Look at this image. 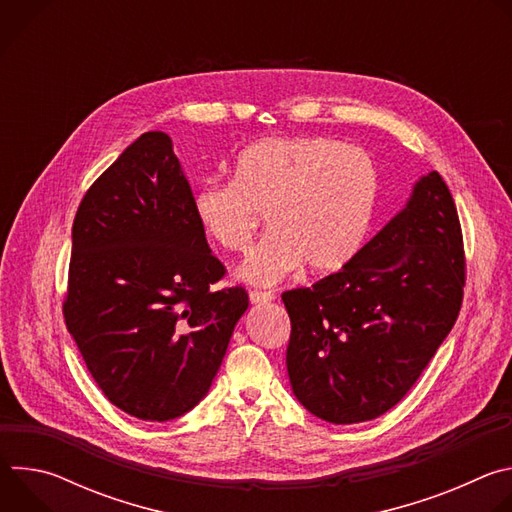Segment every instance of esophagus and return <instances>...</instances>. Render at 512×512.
Masks as SVG:
<instances>
[{"instance_id":"esophagus-1","label":"esophagus","mask_w":512,"mask_h":512,"mask_svg":"<svg viewBox=\"0 0 512 512\" xmlns=\"http://www.w3.org/2000/svg\"><path fill=\"white\" fill-rule=\"evenodd\" d=\"M249 300L251 304H267L271 300H275V294L273 291H259V289H253L249 294Z\"/></svg>"}]
</instances>
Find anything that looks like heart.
<instances>
[{
    "label": "heart",
    "mask_w": 512,
    "mask_h": 512,
    "mask_svg": "<svg viewBox=\"0 0 512 512\" xmlns=\"http://www.w3.org/2000/svg\"><path fill=\"white\" fill-rule=\"evenodd\" d=\"M379 176L358 145L328 137L261 139L235 162L233 182H204L192 198L204 235L245 253L267 214L271 233L241 275L271 285L304 263L316 273L344 267L360 249L377 204Z\"/></svg>",
    "instance_id": "1"
}]
</instances>
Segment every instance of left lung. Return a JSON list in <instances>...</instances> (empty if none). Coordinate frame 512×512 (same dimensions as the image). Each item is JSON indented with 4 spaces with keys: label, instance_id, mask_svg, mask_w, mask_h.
Segmentation results:
<instances>
[{
    "label": "left lung",
    "instance_id": "obj_1",
    "mask_svg": "<svg viewBox=\"0 0 512 512\" xmlns=\"http://www.w3.org/2000/svg\"><path fill=\"white\" fill-rule=\"evenodd\" d=\"M464 285L458 210L444 178L429 172L340 271L281 294L298 401L336 425L387 413L454 328Z\"/></svg>",
    "mask_w": 512,
    "mask_h": 512
}]
</instances>
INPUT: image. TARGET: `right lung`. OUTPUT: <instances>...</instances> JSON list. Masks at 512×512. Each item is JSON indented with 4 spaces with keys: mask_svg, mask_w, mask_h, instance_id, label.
Here are the masks:
<instances>
[{
    "mask_svg": "<svg viewBox=\"0 0 512 512\" xmlns=\"http://www.w3.org/2000/svg\"><path fill=\"white\" fill-rule=\"evenodd\" d=\"M172 139L148 131L91 184L72 223L62 314L103 395L143 421H170L210 389L245 287L206 243Z\"/></svg>",
    "mask_w": 512,
    "mask_h": 512,
    "instance_id": "add662e5",
    "label": "right lung"
}]
</instances>
